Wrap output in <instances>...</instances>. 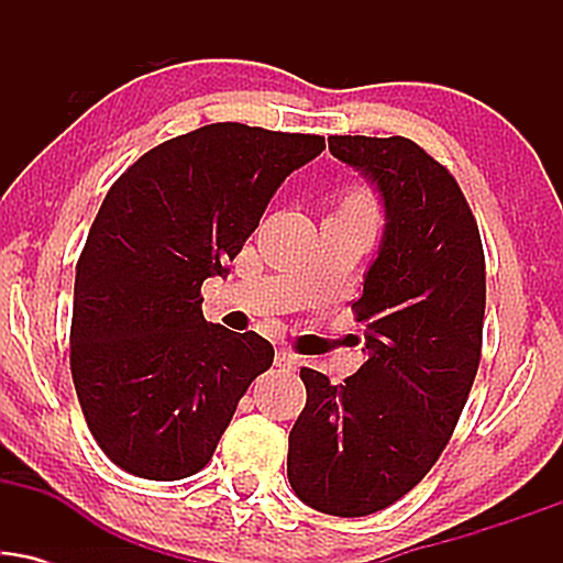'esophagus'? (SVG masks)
<instances>
[{
    "label": "esophagus",
    "mask_w": 563,
    "mask_h": 563,
    "mask_svg": "<svg viewBox=\"0 0 563 563\" xmlns=\"http://www.w3.org/2000/svg\"><path fill=\"white\" fill-rule=\"evenodd\" d=\"M275 365L283 367V371H296V367H299V357H296L294 352H288V349H277Z\"/></svg>",
    "instance_id": "esophagus-1"
}]
</instances>
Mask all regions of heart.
I'll use <instances>...</instances> for the list:
<instances>
[{"label":"heart","mask_w":563,"mask_h":563,"mask_svg":"<svg viewBox=\"0 0 563 563\" xmlns=\"http://www.w3.org/2000/svg\"><path fill=\"white\" fill-rule=\"evenodd\" d=\"M344 209H360V211H373L371 196L365 190H352L344 198Z\"/></svg>","instance_id":"heart-1"}]
</instances>
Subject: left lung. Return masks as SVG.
<instances>
[{
	"instance_id": "8db88e82",
	"label": "left lung",
	"mask_w": 563,
	"mask_h": 563,
	"mask_svg": "<svg viewBox=\"0 0 563 563\" xmlns=\"http://www.w3.org/2000/svg\"><path fill=\"white\" fill-rule=\"evenodd\" d=\"M328 147L376 185L386 228L352 301L367 360L335 386L301 367L288 482L309 508L354 519L410 493L450 442L479 371L487 273L461 187L421 145L335 134Z\"/></svg>"
}]
</instances>
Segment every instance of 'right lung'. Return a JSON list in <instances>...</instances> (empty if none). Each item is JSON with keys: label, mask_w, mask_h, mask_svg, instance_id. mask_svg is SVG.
<instances>
[{"label": "right lung", "mask_w": 563, "mask_h": 563, "mask_svg": "<svg viewBox=\"0 0 563 563\" xmlns=\"http://www.w3.org/2000/svg\"><path fill=\"white\" fill-rule=\"evenodd\" d=\"M320 134L209 124L115 179L76 264L70 373L100 450L153 482L198 474L275 349L206 322L200 286L228 275L283 179Z\"/></svg>", "instance_id": "add662e5"}]
</instances>
